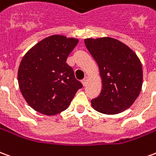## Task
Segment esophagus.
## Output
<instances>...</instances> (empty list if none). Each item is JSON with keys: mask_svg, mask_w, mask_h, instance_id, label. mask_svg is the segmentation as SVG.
<instances>
[{"mask_svg": "<svg viewBox=\"0 0 156 156\" xmlns=\"http://www.w3.org/2000/svg\"><path fill=\"white\" fill-rule=\"evenodd\" d=\"M87 83H88V78L86 77L83 79V81H82V83H83V85L86 86L87 85Z\"/></svg>", "mask_w": 156, "mask_h": 156, "instance_id": "34e87169", "label": "esophagus"}]
</instances>
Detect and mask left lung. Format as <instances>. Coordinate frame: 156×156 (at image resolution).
Here are the masks:
<instances>
[{"label":"left lung","mask_w":156,"mask_h":156,"mask_svg":"<svg viewBox=\"0 0 156 156\" xmlns=\"http://www.w3.org/2000/svg\"><path fill=\"white\" fill-rule=\"evenodd\" d=\"M84 44L98 64L102 80L100 95L91 101L93 108L107 115L124 112L142 89L140 60L128 46L113 38H89Z\"/></svg>","instance_id":"obj_1"}]
</instances>
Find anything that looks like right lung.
I'll list each match as a JSON object with an SVG mask.
<instances>
[{
  "label": "right lung",
  "instance_id": "add662e5",
  "mask_svg": "<svg viewBox=\"0 0 156 156\" xmlns=\"http://www.w3.org/2000/svg\"><path fill=\"white\" fill-rule=\"evenodd\" d=\"M78 40L51 35L37 43L18 67L19 89L27 103L41 114L53 116L65 111L83 84L67 65V56Z\"/></svg>",
  "mask_w": 156,
  "mask_h": 156
}]
</instances>
